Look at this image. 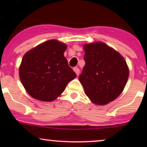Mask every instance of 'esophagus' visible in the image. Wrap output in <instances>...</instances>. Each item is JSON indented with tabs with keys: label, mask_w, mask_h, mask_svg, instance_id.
<instances>
[{
	"label": "esophagus",
	"mask_w": 147,
	"mask_h": 147,
	"mask_svg": "<svg viewBox=\"0 0 147 147\" xmlns=\"http://www.w3.org/2000/svg\"><path fill=\"white\" fill-rule=\"evenodd\" d=\"M74 71L76 72V75H77V76L79 75V74H80V69H79V68L77 67H74Z\"/></svg>",
	"instance_id": "obj_1"
}]
</instances>
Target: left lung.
Returning a JSON list of instances; mask_svg holds the SVG:
<instances>
[{
  "label": "left lung",
  "instance_id": "obj_1",
  "mask_svg": "<svg viewBox=\"0 0 147 147\" xmlns=\"http://www.w3.org/2000/svg\"><path fill=\"white\" fill-rule=\"evenodd\" d=\"M86 62L79 76L85 94L92 102L104 105L113 101L123 91L129 70L124 57L102 43L84 45Z\"/></svg>",
  "mask_w": 147,
  "mask_h": 147
}]
</instances>
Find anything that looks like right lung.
Returning <instances> with one entry per match:
<instances>
[{
  "instance_id": "add662e5",
  "label": "right lung",
  "mask_w": 147,
  "mask_h": 147,
  "mask_svg": "<svg viewBox=\"0 0 147 147\" xmlns=\"http://www.w3.org/2000/svg\"><path fill=\"white\" fill-rule=\"evenodd\" d=\"M65 43L51 39L37 45L23 56L19 77L30 96L45 102L55 100L76 77L63 53Z\"/></svg>"
}]
</instances>
